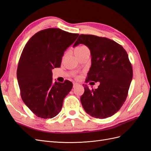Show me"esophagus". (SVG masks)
<instances>
[{
  "label": "esophagus",
  "mask_w": 151,
  "mask_h": 151,
  "mask_svg": "<svg viewBox=\"0 0 151 151\" xmlns=\"http://www.w3.org/2000/svg\"><path fill=\"white\" fill-rule=\"evenodd\" d=\"M78 85H79V84L77 83H73V86H74V87H76V86H78Z\"/></svg>",
  "instance_id": "esophagus-1"
}]
</instances>
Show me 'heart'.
<instances>
[{
    "label": "heart",
    "mask_w": 151,
    "mask_h": 151,
    "mask_svg": "<svg viewBox=\"0 0 151 151\" xmlns=\"http://www.w3.org/2000/svg\"><path fill=\"white\" fill-rule=\"evenodd\" d=\"M87 49H88V48L86 47L85 46H80V47L76 48V49L74 50V53H75V54L77 53H79V52H83V51H84V50H87Z\"/></svg>",
    "instance_id": "b5f03b06"
}]
</instances>
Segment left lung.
<instances>
[{
  "label": "left lung",
  "instance_id": "1",
  "mask_svg": "<svg viewBox=\"0 0 151 151\" xmlns=\"http://www.w3.org/2000/svg\"><path fill=\"white\" fill-rule=\"evenodd\" d=\"M84 44L90 50L91 66L86 82H99L97 89L84 86L81 101L85 111L96 118L115 114L125 101L133 70L125 50L106 38L81 35L73 47Z\"/></svg>",
  "mask_w": 151,
  "mask_h": 151
}]
</instances>
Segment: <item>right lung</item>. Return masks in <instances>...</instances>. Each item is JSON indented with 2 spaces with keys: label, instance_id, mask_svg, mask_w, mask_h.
<instances>
[{
  "label": "right lung",
  "instance_id": "1",
  "mask_svg": "<svg viewBox=\"0 0 151 151\" xmlns=\"http://www.w3.org/2000/svg\"><path fill=\"white\" fill-rule=\"evenodd\" d=\"M79 34L48 28L34 35L22 50L17 79L22 101L38 117L52 118L61 111L73 84L52 80V69L60 67L64 52Z\"/></svg>",
  "mask_w": 151,
  "mask_h": 151
}]
</instances>
